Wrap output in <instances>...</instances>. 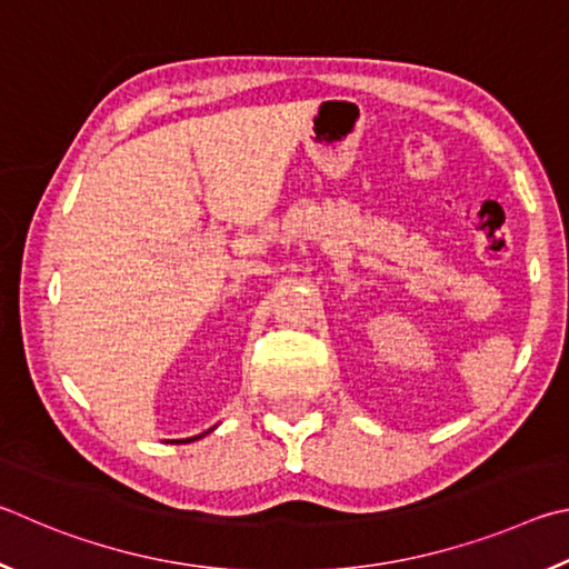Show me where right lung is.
Segmentation results:
<instances>
[{
    "label": "right lung",
    "instance_id": "obj_1",
    "mask_svg": "<svg viewBox=\"0 0 569 569\" xmlns=\"http://www.w3.org/2000/svg\"><path fill=\"white\" fill-rule=\"evenodd\" d=\"M199 437H204V435H194V437H189V440H177V442H194V440H199Z\"/></svg>",
    "mask_w": 569,
    "mask_h": 569
}]
</instances>
